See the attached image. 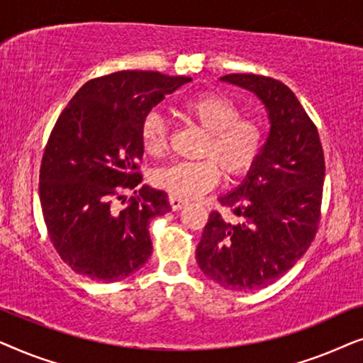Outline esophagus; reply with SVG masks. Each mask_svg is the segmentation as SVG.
Listing matches in <instances>:
<instances>
[{
  "label": "esophagus",
  "mask_w": 363,
  "mask_h": 363,
  "mask_svg": "<svg viewBox=\"0 0 363 363\" xmlns=\"http://www.w3.org/2000/svg\"><path fill=\"white\" fill-rule=\"evenodd\" d=\"M168 201H170V206H172L173 211L182 210V208L186 205V200H182V198H178L175 195H170V198H168Z\"/></svg>",
  "instance_id": "34e87169"
}]
</instances>
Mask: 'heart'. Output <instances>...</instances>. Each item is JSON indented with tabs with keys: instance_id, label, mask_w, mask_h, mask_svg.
I'll list each match as a JSON object with an SVG mask.
<instances>
[{
	"instance_id": "heart-1",
	"label": "heart",
	"mask_w": 363,
	"mask_h": 363,
	"mask_svg": "<svg viewBox=\"0 0 363 363\" xmlns=\"http://www.w3.org/2000/svg\"><path fill=\"white\" fill-rule=\"evenodd\" d=\"M185 121L206 132L200 162H175L158 168L153 183L178 198H195L220 182L221 167L228 178H240L255 167L264 147L266 130L257 117L241 116V108L225 96L203 92L182 102ZM170 128L160 112L142 118L140 140L148 155L168 148Z\"/></svg>"
}]
</instances>
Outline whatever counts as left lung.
<instances>
[{"label": "left lung", "mask_w": 363, "mask_h": 363, "mask_svg": "<svg viewBox=\"0 0 363 363\" xmlns=\"http://www.w3.org/2000/svg\"><path fill=\"white\" fill-rule=\"evenodd\" d=\"M221 81L255 92L271 130L240 188L220 198L233 218L211 211L196 247L205 274L231 291H257L284 276L319 230L325 160L315 123L286 84L256 74Z\"/></svg>", "instance_id": "8db88e82"}]
</instances>
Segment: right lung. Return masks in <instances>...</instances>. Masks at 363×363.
I'll return each mask as SVG.
<instances>
[{
    "label": "right lung",
    "mask_w": 363,
    "mask_h": 363,
    "mask_svg": "<svg viewBox=\"0 0 363 363\" xmlns=\"http://www.w3.org/2000/svg\"><path fill=\"white\" fill-rule=\"evenodd\" d=\"M190 77L118 71L91 79L59 116L39 170V200L61 259L94 281H122L152 255L150 220L172 210L143 185L142 118ZM125 189L138 196L125 207Z\"/></svg>",
    "instance_id": "right-lung-1"
}]
</instances>
